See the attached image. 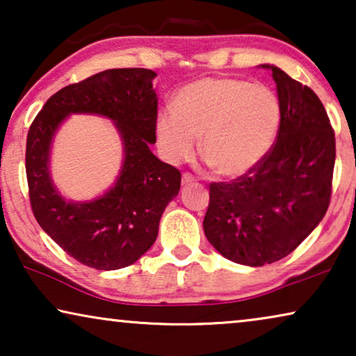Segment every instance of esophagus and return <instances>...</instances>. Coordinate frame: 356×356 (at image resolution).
<instances>
[{
  "mask_svg": "<svg viewBox=\"0 0 356 356\" xmlns=\"http://www.w3.org/2000/svg\"><path fill=\"white\" fill-rule=\"evenodd\" d=\"M181 181H183V184H189V183H194L196 181V177H194V175H191V173H183V177H181Z\"/></svg>",
  "mask_w": 356,
  "mask_h": 356,
  "instance_id": "obj_1",
  "label": "esophagus"
}]
</instances>
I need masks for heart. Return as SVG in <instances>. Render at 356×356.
Listing matches in <instances>:
<instances>
[{
	"instance_id": "b5f03b06",
	"label": "heart",
	"mask_w": 356,
	"mask_h": 356,
	"mask_svg": "<svg viewBox=\"0 0 356 356\" xmlns=\"http://www.w3.org/2000/svg\"><path fill=\"white\" fill-rule=\"evenodd\" d=\"M282 108L270 87L235 77H202L184 86L175 108L160 110L157 140L170 162L201 150L222 177H240L259 165L279 133Z\"/></svg>"
}]
</instances>
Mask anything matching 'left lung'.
<instances>
[{
    "label": "left lung",
    "instance_id": "1",
    "mask_svg": "<svg viewBox=\"0 0 356 356\" xmlns=\"http://www.w3.org/2000/svg\"><path fill=\"white\" fill-rule=\"evenodd\" d=\"M272 71L282 118L259 165L230 183H211L204 233L227 259L259 267L295 251L318 227L332 196L335 134L319 97Z\"/></svg>",
    "mask_w": 356,
    "mask_h": 356
}]
</instances>
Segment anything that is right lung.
Returning a JSON list of instances; mask_svg holds the SVG:
<instances>
[{"instance_id": "1", "label": "right lung", "mask_w": 356, "mask_h": 356, "mask_svg": "<svg viewBox=\"0 0 356 356\" xmlns=\"http://www.w3.org/2000/svg\"><path fill=\"white\" fill-rule=\"evenodd\" d=\"M157 76L144 67L106 70L51 95L32 121L26 145L29 199L38 225L87 267L131 266L154 245L160 217L177 196L181 173L150 152L155 143ZM71 113H95L115 121L125 162L115 186L90 203H67L47 175L52 134Z\"/></svg>"}]
</instances>
